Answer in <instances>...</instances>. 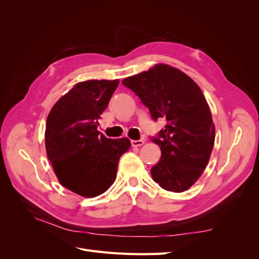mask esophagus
<instances>
[{"label":"esophagus","instance_id":"34e87169","mask_svg":"<svg viewBox=\"0 0 259 259\" xmlns=\"http://www.w3.org/2000/svg\"><path fill=\"white\" fill-rule=\"evenodd\" d=\"M145 144L144 139H138V140H132V146L133 147H140Z\"/></svg>","mask_w":259,"mask_h":259}]
</instances>
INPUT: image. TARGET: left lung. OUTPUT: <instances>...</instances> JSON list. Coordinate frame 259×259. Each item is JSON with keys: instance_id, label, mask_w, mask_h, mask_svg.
<instances>
[{"instance_id": "obj_1", "label": "left lung", "mask_w": 259, "mask_h": 259, "mask_svg": "<svg viewBox=\"0 0 259 259\" xmlns=\"http://www.w3.org/2000/svg\"><path fill=\"white\" fill-rule=\"evenodd\" d=\"M122 84L149 109L151 117L166 120L151 140L161 158L151 168L155 183L167 191L183 192L204 171L215 142V125L202 91L177 68L159 64Z\"/></svg>"}]
</instances>
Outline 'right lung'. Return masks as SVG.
I'll return each mask as SVG.
<instances>
[{
	"label": "right lung",
	"mask_w": 259,
	"mask_h": 259,
	"mask_svg": "<svg viewBox=\"0 0 259 259\" xmlns=\"http://www.w3.org/2000/svg\"><path fill=\"white\" fill-rule=\"evenodd\" d=\"M119 80L77 83L54 105L46 120L45 148L59 183L85 198L104 193L114 183L127 138L111 139L97 130Z\"/></svg>",
	"instance_id": "add662e5"
}]
</instances>
